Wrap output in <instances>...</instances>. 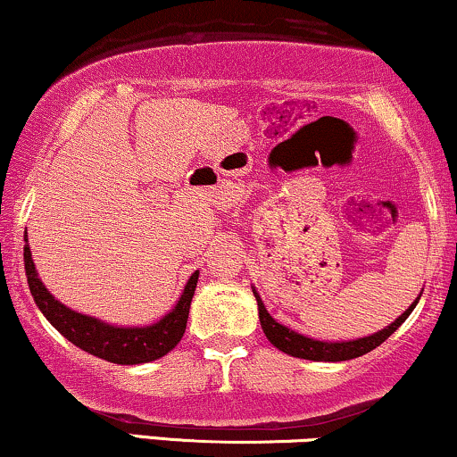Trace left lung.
<instances>
[{"mask_svg": "<svg viewBox=\"0 0 457 457\" xmlns=\"http://www.w3.org/2000/svg\"><path fill=\"white\" fill-rule=\"evenodd\" d=\"M253 295L257 299V310H259V322H262V328L265 333V337L270 339L271 345L285 352L288 356L295 358H305V361H325V362H339V361H350V358H358L367 352H371L378 348L379 344H384L386 339L390 337L392 333L396 331L398 327L403 325L409 319L415 305H418L421 293L413 299V303L403 312L401 316L395 322H390L388 327L382 328V331L367 335V337H358V339H348V342H320V339H312L305 337V335L293 331L280 322H276L270 316V312L265 310V305L259 297L257 288L253 287Z\"/></svg>", "mask_w": 457, "mask_h": 457, "instance_id": "obj_1", "label": "left lung"}]
</instances>
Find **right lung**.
<instances>
[{
	"label": "right lung",
	"instance_id": "add662e5",
	"mask_svg": "<svg viewBox=\"0 0 457 457\" xmlns=\"http://www.w3.org/2000/svg\"><path fill=\"white\" fill-rule=\"evenodd\" d=\"M22 255H25L29 291L36 299L39 312L62 337H67L73 345L88 352V354L115 362V365H141V362L158 361L181 342L187 327L189 305H192L195 285H198V270L189 276L175 308L162 316L158 322L145 327H118L95 319V316L82 314V312H75L61 303L59 299H54V295L44 287V282L39 280L31 248H29L27 232Z\"/></svg>",
	"mask_w": 457,
	"mask_h": 457
}]
</instances>
